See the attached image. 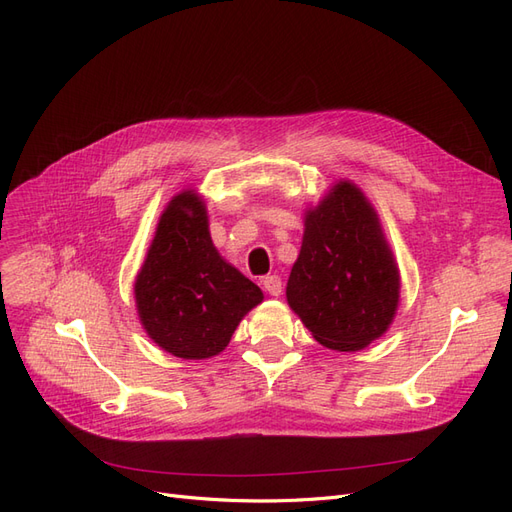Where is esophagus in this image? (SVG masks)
I'll return each mask as SVG.
<instances>
[{"label":"esophagus","instance_id":"34e87169","mask_svg":"<svg viewBox=\"0 0 512 512\" xmlns=\"http://www.w3.org/2000/svg\"><path fill=\"white\" fill-rule=\"evenodd\" d=\"M262 286L271 294V297H280L282 294V277L280 275H267L265 280H262Z\"/></svg>","mask_w":512,"mask_h":512}]
</instances>
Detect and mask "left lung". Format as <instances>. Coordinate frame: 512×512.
Returning <instances> with one entry per match:
<instances>
[{
    "label": "left lung",
    "mask_w": 512,
    "mask_h": 512,
    "mask_svg": "<svg viewBox=\"0 0 512 512\" xmlns=\"http://www.w3.org/2000/svg\"><path fill=\"white\" fill-rule=\"evenodd\" d=\"M303 243L286 301L324 348L356 352L395 320L401 292L397 260L359 185L339 179L303 215Z\"/></svg>",
    "instance_id": "obj_1"
}]
</instances>
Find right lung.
I'll return each instance as SVG.
<instances>
[{
    "label": "right lung",
    "instance_id": "add662e5",
    "mask_svg": "<svg viewBox=\"0 0 512 512\" xmlns=\"http://www.w3.org/2000/svg\"><path fill=\"white\" fill-rule=\"evenodd\" d=\"M262 299L213 245L205 198L192 188L170 198L134 280L138 320L153 344L185 361L211 359Z\"/></svg>",
    "mask_w": 512,
    "mask_h": 512
}]
</instances>
